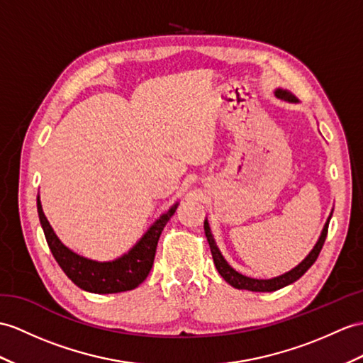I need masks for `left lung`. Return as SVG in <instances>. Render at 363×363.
I'll return each instance as SVG.
<instances>
[{"instance_id":"8db88e82","label":"left lung","mask_w":363,"mask_h":363,"mask_svg":"<svg viewBox=\"0 0 363 363\" xmlns=\"http://www.w3.org/2000/svg\"><path fill=\"white\" fill-rule=\"evenodd\" d=\"M276 95L280 96V99L297 101L294 94H291L286 89H280V87H279V89H276ZM331 216H333V211H331L330 217L326 218V222H325V226H323L322 233H320L319 240L315 242L314 248L309 251V254L306 255V257L302 262H300L297 267H294L293 269H291V271L281 274V276L272 277V279H254V277L243 276V274L235 271L231 267V264H229L225 260L222 252H220L218 246H217V243L214 240V235H212V233H211L208 218H205V234H206L209 248H211V252H212V259H214V263H216V268H217L220 276H222L229 285L237 288V289L255 291V293H271V291H277L280 288H285V286H288L291 284H294L296 280H298L309 268L313 267V263L317 260V257H319V254L322 251V246L325 243L326 234H328V225H330Z\"/></svg>"}]
</instances>
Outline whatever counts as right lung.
Masks as SVG:
<instances>
[{"mask_svg":"<svg viewBox=\"0 0 363 363\" xmlns=\"http://www.w3.org/2000/svg\"><path fill=\"white\" fill-rule=\"evenodd\" d=\"M177 208H179V201L158 217L128 252L109 262H99L83 257L60 240L44 216L40 196H37L40 223L60 268L78 288L95 294L125 293L143 284L154 264L158 238Z\"/></svg>","mask_w":363,"mask_h":363,"instance_id":"add662e5","label":"right lung"}]
</instances>
